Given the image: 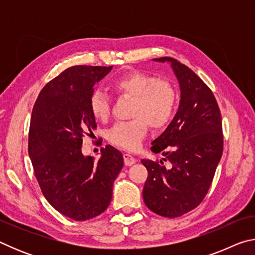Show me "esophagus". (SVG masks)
Wrapping results in <instances>:
<instances>
[{"label": "esophagus", "mask_w": 255, "mask_h": 255, "mask_svg": "<svg viewBox=\"0 0 255 255\" xmlns=\"http://www.w3.org/2000/svg\"><path fill=\"white\" fill-rule=\"evenodd\" d=\"M124 161H125V164H126L127 166H130L132 165V164H135L137 159L132 156L131 154L129 153H125L124 154Z\"/></svg>", "instance_id": "34e87169"}]
</instances>
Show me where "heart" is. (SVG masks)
I'll return each instance as SVG.
<instances>
[{"mask_svg":"<svg viewBox=\"0 0 255 255\" xmlns=\"http://www.w3.org/2000/svg\"><path fill=\"white\" fill-rule=\"evenodd\" d=\"M112 89L120 96L133 99L130 122L119 123L108 132L112 144L127 150L140 146L148 127H165L175 114L178 92L170 82L141 72H131L112 82ZM94 118L105 122L110 116V100L106 93L94 90L89 100Z\"/></svg>","mask_w":255,"mask_h":255,"instance_id":"b5f03b06","label":"heart"}]
</instances>
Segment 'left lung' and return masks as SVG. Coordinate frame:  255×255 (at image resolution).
Returning a JSON list of instances; mask_svg holds the SVG:
<instances>
[{
    "label": "left lung",
    "mask_w": 255,
    "mask_h": 255,
    "mask_svg": "<svg viewBox=\"0 0 255 255\" xmlns=\"http://www.w3.org/2000/svg\"><path fill=\"white\" fill-rule=\"evenodd\" d=\"M153 60L171 64L181 93L173 120L152 141V152L164 158L141 159L148 172L143 198L153 213L174 218L196 208L208 192L223 154L222 116L211 90L195 72L171 57Z\"/></svg>",
    "instance_id": "8db88e82"
}]
</instances>
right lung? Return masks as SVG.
<instances>
[{
	"mask_svg": "<svg viewBox=\"0 0 255 255\" xmlns=\"http://www.w3.org/2000/svg\"><path fill=\"white\" fill-rule=\"evenodd\" d=\"M112 66H73L48 82L34 103L29 157L47 201L74 221H88L111 202L112 185L124 166L123 154L107 145L96 161L84 156V133L97 128L89 100L93 86Z\"/></svg>",
	"mask_w": 255,
	"mask_h": 255,
	"instance_id": "right-lung-1",
	"label": "right lung"
}]
</instances>
